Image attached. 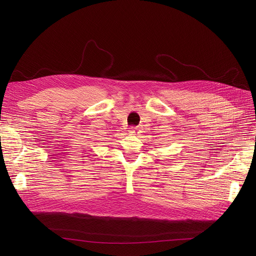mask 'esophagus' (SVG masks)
<instances>
[{"label": "esophagus", "mask_w": 256, "mask_h": 256, "mask_svg": "<svg viewBox=\"0 0 256 256\" xmlns=\"http://www.w3.org/2000/svg\"><path fill=\"white\" fill-rule=\"evenodd\" d=\"M129 132L130 134H138V128H136V127H130L129 128Z\"/></svg>", "instance_id": "34e87169"}]
</instances>
